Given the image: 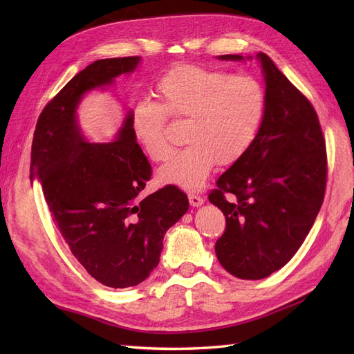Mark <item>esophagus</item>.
Wrapping results in <instances>:
<instances>
[{
    "instance_id": "obj_1",
    "label": "esophagus",
    "mask_w": 354,
    "mask_h": 354,
    "mask_svg": "<svg viewBox=\"0 0 354 354\" xmlns=\"http://www.w3.org/2000/svg\"><path fill=\"white\" fill-rule=\"evenodd\" d=\"M189 202H190L192 207H201V205H203V202H205V199L192 194V195H189Z\"/></svg>"
}]
</instances>
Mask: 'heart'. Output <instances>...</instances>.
<instances>
[{
	"label": "heart",
	"mask_w": 354,
	"mask_h": 354,
	"mask_svg": "<svg viewBox=\"0 0 354 354\" xmlns=\"http://www.w3.org/2000/svg\"><path fill=\"white\" fill-rule=\"evenodd\" d=\"M156 95L137 100L131 112L136 142L152 160H165L173 147L167 115L189 120L187 147L158 171V181L186 190L205 185L214 164L238 160L254 143L266 113L263 84L251 75H232L185 65L159 80Z\"/></svg>",
	"instance_id": "1"
}]
</instances>
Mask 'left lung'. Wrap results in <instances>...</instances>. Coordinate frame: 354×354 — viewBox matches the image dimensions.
Returning <instances> with one entry per match:
<instances>
[{
    "instance_id": "1",
    "label": "left lung",
    "mask_w": 354,
    "mask_h": 354,
    "mask_svg": "<svg viewBox=\"0 0 354 354\" xmlns=\"http://www.w3.org/2000/svg\"><path fill=\"white\" fill-rule=\"evenodd\" d=\"M217 59L245 60L239 55ZM255 59L266 84L264 120L251 147L218 177L209 195L226 216L217 259L230 274L248 281L263 279L292 259L313 226L326 186V147L312 103L269 56L259 53ZM224 193L235 201L229 203Z\"/></svg>"
}]
</instances>
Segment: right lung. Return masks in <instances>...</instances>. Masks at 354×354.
I'll list each match as a JSON object with an SVG mask.
<instances>
[{"instance_id": "add662e5", "label": "right lung", "mask_w": 354, "mask_h": 354, "mask_svg": "<svg viewBox=\"0 0 354 354\" xmlns=\"http://www.w3.org/2000/svg\"><path fill=\"white\" fill-rule=\"evenodd\" d=\"M142 57L102 59L82 69L41 112L30 153L63 241L95 281L111 288L142 283L159 263L167 230L189 201L176 186L138 198L152 168L137 145L131 109L109 143H91L78 121L85 94L133 73Z\"/></svg>"}]
</instances>
